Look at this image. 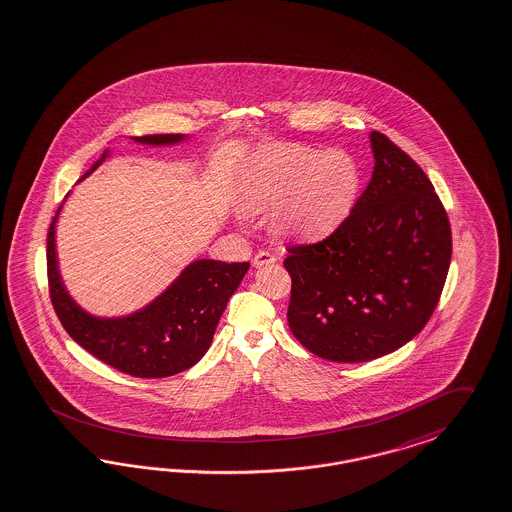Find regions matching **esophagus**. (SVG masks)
I'll use <instances>...</instances> for the list:
<instances>
[{"label":"esophagus","instance_id":"esophagus-1","mask_svg":"<svg viewBox=\"0 0 512 512\" xmlns=\"http://www.w3.org/2000/svg\"><path fill=\"white\" fill-rule=\"evenodd\" d=\"M273 262H277V254L271 252V250H260V252L252 258V264L256 265V267L273 264Z\"/></svg>","mask_w":512,"mask_h":512}]
</instances>
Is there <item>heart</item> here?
Segmentation results:
<instances>
[{
	"label": "heart",
	"mask_w": 512,
	"mask_h": 512,
	"mask_svg": "<svg viewBox=\"0 0 512 512\" xmlns=\"http://www.w3.org/2000/svg\"><path fill=\"white\" fill-rule=\"evenodd\" d=\"M362 172L351 153L273 142L250 153L237 176L243 209H269L271 228L283 237L328 235L351 214Z\"/></svg>",
	"instance_id": "b5f03b06"
}]
</instances>
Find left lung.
I'll use <instances>...</instances> for the list:
<instances>
[{"mask_svg":"<svg viewBox=\"0 0 512 512\" xmlns=\"http://www.w3.org/2000/svg\"><path fill=\"white\" fill-rule=\"evenodd\" d=\"M374 172L351 214L317 243L288 245V326L307 351L366 362L397 351L429 322L452 258V229L427 174L370 134Z\"/></svg>","mask_w":512,"mask_h":512,"instance_id":"obj_1","label":"left lung"}]
</instances>
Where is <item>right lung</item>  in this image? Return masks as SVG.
<instances>
[{"label": "right lung", "mask_w": 512, "mask_h": 512, "mask_svg": "<svg viewBox=\"0 0 512 512\" xmlns=\"http://www.w3.org/2000/svg\"><path fill=\"white\" fill-rule=\"evenodd\" d=\"M180 138V134H146L136 140L146 144H169ZM102 157H106V153ZM100 161L87 174L95 171ZM55 220L47 233L49 298L58 321L72 340L117 372L134 378H167L188 370L201 360L210 347L216 324L231 294L248 271V262H193L176 283L146 309L125 319L100 321L81 311L60 283L55 256Z\"/></svg>", "instance_id": "obj_1"}]
</instances>
